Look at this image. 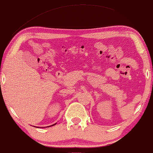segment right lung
Wrapping results in <instances>:
<instances>
[{
	"label": "right lung",
	"instance_id": "1",
	"mask_svg": "<svg viewBox=\"0 0 153 153\" xmlns=\"http://www.w3.org/2000/svg\"><path fill=\"white\" fill-rule=\"evenodd\" d=\"M53 125H54V124H53Z\"/></svg>",
	"mask_w": 153,
	"mask_h": 153
}]
</instances>
